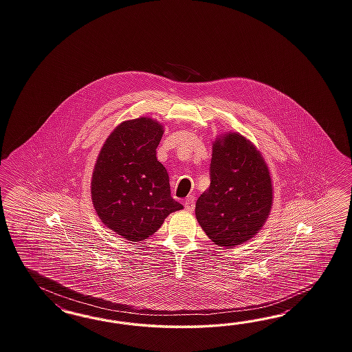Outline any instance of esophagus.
<instances>
[{
  "mask_svg": "<svg viewBox=\"0 0 352 352\" xmlns=\"http://www.w3.org/2000/svg\"><path fill=\"white\" fill-rule=\"evenodd\" d=\"M184 207L187 211H193L195 210V197L189 196L186 201H184Z\"/></svg>",
  "mask_w": 352,
  "mask_h": 352,
  "instance_id": "1",
  "label": "esophagus"
}]
</instances>
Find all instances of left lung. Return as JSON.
Here are the masks:
<instances>
[{"label":"left lung","instance_id":"1","mask_svg":"<svg viewBox=\"0 0 352 352\" xmlns=\"http://www.w3.org/2000/svg\"><path fill=\"white\" fill-rule=\"evenodd\" d=\"M211 183L196 202V217L207 236L234 248L253 236L271 214L274 188L265 157L238 132H225L212 142Z\"/></svg>","mask_w":352,"mask_h":352}]
</instances>
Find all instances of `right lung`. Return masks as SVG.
<instances>
[{"instance_id": "right-lung-1", "label": "right lung", "mask_w": 352, "mask_h": 352, "mask_svg": "<svg viewBox=\"0 0 352 352\" xmlns=\"http://www.w3.org/2000/svg\"><path fill=\"white\" fill-rule=\"evenodd\" d=\"M164 126L150 117L124 120L105 140L91 177V201L102 223L129 241H142L183 208L156 157Z\"/></svg>"}]
</instances>
